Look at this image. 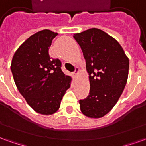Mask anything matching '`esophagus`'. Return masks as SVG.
<instances>
[{
  "label": "esophagus",
  "mask_w": 146,
  "mask_h": 146,
  "mask_svg": "<svg viewBox=\"0 0 146 146\" xmlns=\"http://www.w3.org/2000/svg\"><path fill=\"white\" fill-rule=\"evenodd\" d=\"M79 73H80L79 68H76V69H75V71L73 72V75H74V76H77V75L79 74Z\"/></svg>",
  "instance_id": "esophagus-1"
}]
</instances>
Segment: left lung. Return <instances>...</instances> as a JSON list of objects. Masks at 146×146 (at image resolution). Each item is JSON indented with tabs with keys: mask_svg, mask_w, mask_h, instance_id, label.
Masks as SVG:
<instances>
[{
	"mask_svg": "<svg viewBox=\"0 0 146 146\" xmlns=\"http://www.w3.org/2000/svg\"><path fill=\"white\" fill-rule=\"evenodd\" d=\"M73 37L83 51L90 81L89 95L80 100V109L88 117L101 118L122 95L128 77V58L116 40L97 28Z\"/></svg>",
	"mask_w": 146,
	"mask_h": 146,
	"instance_id": "1",
	"label": "left lung"
}]
</instances>
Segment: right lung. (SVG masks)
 I'll use <instances>...</instances> for the list:
<instances>
[{"mask_svg": "<svg viewBox=\"0 0 146 146\" xmlns=\"http://www.w3.org/2000/svg\"><path fill=\"white\" fill-rule=\"evenodd\" d=\"M57 35L50 30L34 33L19 46L11 60V73L19 92L30 107L43 115L57 112L72 81L61 70V61L48 53Z\"/></svg>", "mask_w": 146, "mask_h": 146, "instance_id": "1", "label": "right lung"}]
</instances>
